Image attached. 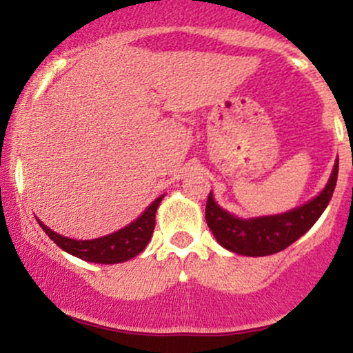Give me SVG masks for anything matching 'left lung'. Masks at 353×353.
<instances>
[{"label": "left lung", "instance_id": "1", "mask_svg": "<svg viewBox=\"0 0 353 353\" xmlns=\"http://www.w3.org/2000/svg\"><path fill=\"white\" fill-rule=\"evenodd\" d=\"M339 176V159L322 192L317 197L292 210L275 216L241 219L217 205L212 192L205 204V221L214 237L222 247L249 257H264L277 254L294 244L322 216L332 199Z\"/></svg>", "mask_w": 353, "mask_h": 353}]
</instances>
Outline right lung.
Here are the masks:
<instances>
[{
  "label": "right lung",
  "mask_w": 353,
  "mask_h": 353,
  "mask_svg": "<svg viewBox=\"0 0 353 353\" xmlns=\"http://www.w3.org/2000/svg\"><path fill=\"white\" fill-rule=\"evenodd\" d=\"M163 197L164 196H161L156 201H152V204L129 225L104 237L92 239V241H76V239L64 237L46 228L38 217H36V221L48 234V237L56 245H59L64 252L83 259L86 262H94V264H119V262H125L136 257L149 244L154 228H156L157 205L163 201Z\"/></svg>",
  "instance_id": "add662e5"
}]
</instances>
